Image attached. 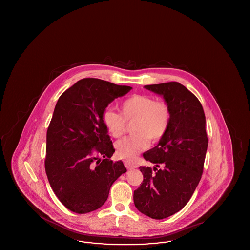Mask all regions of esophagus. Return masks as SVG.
<instances>
[{"instance_id": "1", "label": "esophagus", "mask_w": 250, "mask_h": 250, "mask_svg": "<svg viewBox=\"0 0 250 250\" xmlns=\"http://www.w3.org/2000/svg\"><path fill=\"white\" fill-rule=\"evenodd\" d=\"M124 163H125V166L128 169H132V168H136V167H138L137 163H136V162H134V161H130V160H125V161H124Z\"/></svg>"}]
</instances>
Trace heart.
Returning a JSON list of instances; mask_svg holds the SVG:
<instances>
[{
  "mask_svg": "<svg viewBox=\"0 0 250 250\" xmlns=\"http://www.w3.org/2000/svg\"><path fill=\"white\" fill-rule=\"evenodd\" d=\"M107 131L114 138L125 134V122H133V135L116 143L117 155L125 160H133L148 148L150 139L156 143L167 131L170 110L165 102L155 101L151 96L132 95L120 105V113L107 108L102 115Z\"/></svg>",
  "mask_w": 250,
  "mask_h": 250,
  "instance_id": "1",
  "label": "heart"
}]
</instances>
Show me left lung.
Returning <instances> with one entry per match:
<instances>
[{
    "instance_id": "8db88e82",
    "label": "left lung",
    "mask_w": 250,
    "mask_h": 250,
    "mask_svg": "<svg viewBox=\"0 0 250 250\" xmlns=\"http://www.w3.org/2000/svg\"><path fill=\"white\" fill-rule=\"evenodd\" d=\"M144 88L163 97L170 122L157 145L143 154L155 166L140 167L143 181L133 198L141 213L163 219L186 206L202 178L208 146L205 114L199 99L179 83Z\"/></svg>"
}]
</instances>
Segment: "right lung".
<instances>
[{"instance_id":"1","label":"right lung","mask_w":250,"mask_h":250,"mask_svg":"<svg viewBox=\"0 0 250 250\" xmlns=\"http://www.w3.org/2000/svg\"><path fill=\"white\" fill-rule=\"evenodd\" d=\"M131 89L88 78L74 84L57 101L47 131L45 168L52 190L74 213L100 208L111 185L126 172L121 160L109 159L115 150L102 115L108 104Z\"/></svg>"}]
</instances>
